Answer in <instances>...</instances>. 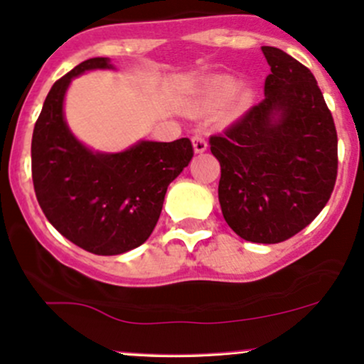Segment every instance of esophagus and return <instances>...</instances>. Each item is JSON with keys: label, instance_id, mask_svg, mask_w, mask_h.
<instances>
[{"label": "esophagus", "instance_id": "esophagus-1", "mask_svg": "<svg viewBox=\"0 0 364 364\" xmlns=\"http://www.w3.org/2000/svg\"><path fill=\"white\" fill-rule=\"evenodd\" d=\"M191 141H193V149H195L196 154L205 152V150H207V140L203 139L202 135H193V136H191Z\"/></svg>", "mask_w": 364, "mask_h": 364}]
</instances>
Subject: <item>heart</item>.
Returning <instances> with one entry per match:
<instances>
[{"label":"heart","mask_w":364,"mask_h":364,"mask_svg":"<svg viewBox=\"0 0 364 364\" xmlns=\"http://www.w3.org/2000/svg\"><path fill=\"white\" fill-rule=\"evenodd\" d=\"M236 89H237V82L232 77L212 78V80L205 85V89H203L202 104L207 107L220 106V104H224L232 94H235ZM250 99L252 97H250L248 92H241V94L237 95L232 109H235L236 112L243 111L245 107L250 104Z\"/></svg>","instance_id":"b5f03b06"}]
</instances>
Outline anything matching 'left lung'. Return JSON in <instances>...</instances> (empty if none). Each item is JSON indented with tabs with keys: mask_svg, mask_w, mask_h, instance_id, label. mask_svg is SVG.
Wrapping results in <instances>:
<instances>
[{
	"mask_svg": "<svg viewBox=\"0 0 364 364\" xmlns=\"http://www.w3.org/2000/svg\"><path fill=\"white\" fill-rule=\"evenodd\" d=\"M265 97L208 139L220 162L219 202L246 241L274 245L298 235L328 202L337 179V132L315 77L272 46Z\"/></svg>",
	"mask_w": 364,
	"mask_h": 364,
	"instance_id": "obj_1",
	"label": "left lung"
}]
</instances>
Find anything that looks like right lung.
<instances>
[{"label": "right lung", "instance_id": "add662e5", "mask_svg": "<svg viewBox=\"0 0 364 364\" xmlns=\"http://www.w3.org/2000/svg\"><path fill=\"white\" fill-rule=\"evenodd\" d=\"M111 68L90 58L54 82L32 133V181L44 215L66 240L94 255H119L149 240L169 183L193 157L190 139L140 141L94 154L70 133L63 99L73 77Z\"/></svg>", "mask_w": 364, "mask_h": 364}]
</instances>
